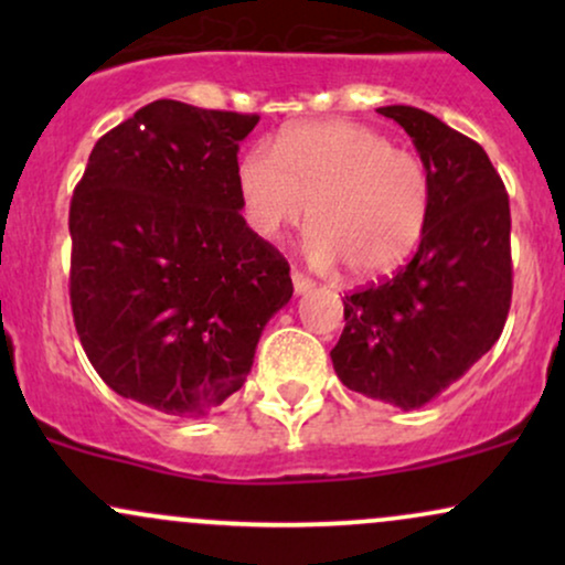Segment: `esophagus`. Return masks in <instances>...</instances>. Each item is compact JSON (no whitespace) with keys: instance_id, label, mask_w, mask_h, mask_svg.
I'll return each mask as SVG.
<instances>
[{"instance_id":"1","label":"esophagus","mask_w":565,"mask_h":565,"mask_svg":"<svg viewBox=\"0 0 565 565\" xmlns=\"http://www.w3.org/2000/svg\"><path fill=\"white\" fill-rule=\"evenodd\" d=\"M291 284H295V291H297V295H305V291H310V289L316 287L313 278L302 276L300 270H295V274H291Z\"/></svg>"}]
</instances>
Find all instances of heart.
I'll return each mask as SVG.
<instances>
[{
    "instance_id": "1",
    "label": "heart",
    "mask_w": 565,
    "mask_h": 565,
    "mask_svg": "<svg viewBox=\"0 0 565 565\" xmlns=\"http://www.w3.org/2000/svg\"><path fill=\"white\" fill-rule=\"evenodd\" d=\"M238 193L246 223L263 238H278L310 215V265L332 270L342 263L353 278L401 268L433 212L427 161L355 121H310L287 129L278 146L249 148L238 164Z\"/></svg>"
}]
</instances>
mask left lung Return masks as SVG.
<instances>
[{
    "label": "left lung",
    "mask_w": 565,
    "mask_h": 565,
    "mask_svg": "<svg viewBox=\"0 0 565 565\" xmlns=\"http://www.w3.org/2000/svg\"><path fill=\"white\" fill-rule=\"evenodd\" d=\"M427 161L433 212L395 276L345 295L337 377L366 398L425 406L489 353L512 300L510 199L476 140L412 106L377 108Z\"/></svg>",
    "instance_id": "obj_1"
}]
</instances>
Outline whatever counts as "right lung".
Segmentation results:
<instances>
[{
  "instance_id": "obj_1",
  "label": "right lung",
  "mask_w": 565,
  "mask_h": 565,
  "mask_svg": "<svg viewBox=\"0 0 565 565\" xmlns=\"http://www.w3.org/2000/svg\"><path fill=\"white\" fill-rule=\"evenodd\" d=\"M260 116L153 100L103 135L71 199V313L111 391L201 417L244 385L291 297L242 217L238 142Z\"/></svg>"
}]
</instances>
